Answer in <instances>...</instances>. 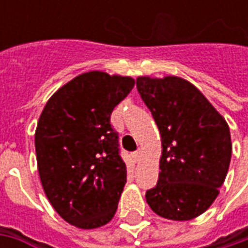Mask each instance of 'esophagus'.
<instances>
[{
  "instance_id": "esophagus-1",
  "label": "esophagus",
  "mask_w": 248,
  "mask_h": 248,
  "mask_svg": "<svg viewBox=\"0 0 248 248\" xmlns=\"http://www.w3.org/2000/svg\"><path fill=\"white\" fill-rule=\"evenodd\" d=\"M140 156H142V152H140V149H139V150H137V152L134 153V160H135V161H139Z\"/></svg>"
}]
</instances>
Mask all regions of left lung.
Returning a JSON list of instances; mask_svg holds the SVG:
<instances>
[{
  "label": "left lung",
  "instance_id": "8db88e82",
  "mask_svg": "<svg viewBox=\"0 0 248 248\" xmlns=\"http://www.w3.org/2000/svg\"><path fill=\"white\" fill-rule=\"evenodd\" d=\"M137 88L163 146L157 185L146 192V202L163 218L193 219L214 203L226 178L232 156L229 125L181 77H138Z\"/></svg>",
  "mask_w": 248,
  "mask_h": 248
}]
</instances>
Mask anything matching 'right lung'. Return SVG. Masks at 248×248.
Returning a JSON list of instances; mask_svg holds the SVG:
<instances>
[{"label": "right lung", "instance_id": "obj_1", "mask_svg": "<svg viewBox=\"0 0 248 248\" xmlns=\"http://www.w3.org/2000/svg\"><path fill=\"white\" fill-rule=\"evenodd\" d=\"M134 85L131 77L84 73L56 91L40 116L35 155L44 192L77 228H99L116 214L127 167L110 116Z\"/></svg>", "mask_w": 248, "mask_h": 248}]
</instances>
